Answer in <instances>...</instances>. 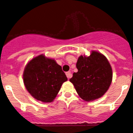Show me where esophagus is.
Returning a JSON list of instances; mask_svg holds the SVG:
<instances>
[{
	"mask_svg": "<svg viewBox=\"0 0 133 133\" xmlns=\"http://www.w3.org/2000/svg\"><path fill=\"white\" fill-rule=\"evenodd\" d=\"M65 74H66V76H67V77H68V79H69V78H70L71 77H72V74L70 71L66 72V73H65Z\"/></svg>",
	"mask_w": 133,
	"mask_h": 133,
	"instance_id": "esophagus-1",
	"label": "esophagus"
}]
</instances>
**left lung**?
Here are the masks:
<instances>
[{
  "label": "left lung",
  "instance_id": "obj_1",
  "mask_svg": "<svg viewBox=\"0 0 133 133\" xmlns=\"http://www.w3.org/2000/svg\"><path fill=\"white\" fill-rule=\"evenodd\" d=\"M78 71L69 81L85 101H92L107 92L112 81V69L105 55L91 51L90 56L81 55L76 64Z\"/></svg>",
  "mask_w": 133,
  "mask_h": 133
}]
</instances>
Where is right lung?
Here are the masks:
<instances>
[{
  "label": "right lung",
  "instance_id": "obj_1",
  "mask_svg": "<svg viewBox=\"0 0 133 133\" xmlns=\"http://www.w3.org/2000/svg\"><path fill=\"white\" fill-rule=\"evenodd\" d=\"M23 82L27 91L34 99L51 103L68 81L62 67L55 59L40 55L30 60L24 68Z\"/></svg>",
  "mask_w": 133,
  "mask_h": 133
}]
</instances>
